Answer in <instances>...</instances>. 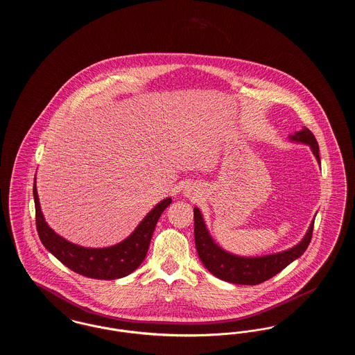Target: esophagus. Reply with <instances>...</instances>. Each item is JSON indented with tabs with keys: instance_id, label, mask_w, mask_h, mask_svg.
I'll list each match as a JSON object with an SVG mask.
<instances>
[{
	"instance_id": "esophagus-1",
	"label": "esophagus",
	"mask_w": 355,
	"mask_h": 355,
	"mask_svg": "<svg viewBox=\"0 0 355 355\" xmlns=\"http://www.w3.org/2000/svg\"><path fill=\"white\" fill-rule=\"evenodd\" d=\"M189 191H191V190H189Z\"/></svg>"
}]
</instances>
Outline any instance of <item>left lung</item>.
<instances>
[{
    "label": "left lung",
    "instance_id": "8db88e82",
    "mask_svg": "<svg viewBox=\"0 0 355 355\" xmlns=\"http://www.w3.org/2000/svg\"><path fill=\"white\" fill-rule=\"evenodd\" d=\"M288 138L293 142L310 146L314 157L321 165L318 142L307 128L294 133V135H288ZM314 220L315 218L311 220L302 241L291 249L262 257H241L223 250L218 243L214 242L205 225L200 209L194 207V239L197 253L203 266L217 278L236 285H258L284 270L287 265L306 252L313 236Z\"/></svg>",
    "mask_w": 355,
    "mask_h": 355
}]
</instances>
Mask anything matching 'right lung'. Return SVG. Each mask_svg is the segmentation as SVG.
I'll use <instances>...</instances> for the list:
<instances>
[{
	"instance_id": "obj_1",
	"label": "right lung",
	"mask_w": 355,
	"mask_h": 355,
	"mask_svg": "<svg viewBox=\"0 0 355 355\" xmlns=\"http://www.w3.org/2000/svg\"><path fill=\"white\" fill-rule=\"evenodd\" d=\"M33 197L35 225L42 245L70 270L94 279H117L133 272L145 259L155 225L162 211L171 203V198L157 203L135 232L122 242L109 248L92 249L69 242L49 227L41 211L35 178Z\"/></svg>"
}]
</instances>
